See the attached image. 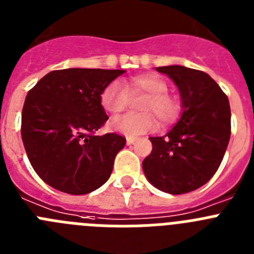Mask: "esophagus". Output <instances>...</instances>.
Returning a JSON list of instances; mask_svg holds the SVG:
<instances>
[{"label": "esophagus", "instance_id": "1", "mask_svg": "<svg viewBox=\"0 0 254 254\" xmlns=\"http://www.w3.org/2000/svg\"><path fill=\"white\" fill-rule=\"evenodd\" d=\"M136 141H137V138H136V137H131V136H128V137H127V145H132V143H134V142H136Z\"/></svg>", "mask_w": 254, "mask_h": 254}]
</instances>
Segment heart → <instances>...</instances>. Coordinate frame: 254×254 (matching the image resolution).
Wrapping results in <instances>:
<instances>
[{"mask_svg": "<svg viewBox=\"0 0 254 254\" xmlns=\"http://www.w3.org/2000/svg\"><path fill=\"white\" fill-rule=\"evenodd\" d=\"M168 91L169 86L164 78L145 73L129 78L125 85L118 81L108 84L100 94V104L108 113L117 116L127 108L129 96H145L138 105L140 114L118 117L109 125L113 131L136 137L155 129L156 121L161 126H168L178 118L181 104Z\"/></svg>", "mask_w": 254, "mask_h": 254, "instance_id": "heart-1", "label": "heart"}]
</instances>
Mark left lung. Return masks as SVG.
<instances>
[{"label": "left lung", "mask_w": 254, "mask_h": 254, "mask_svg": "<svg viewBox=\"0 0 254 254\" xmlns=\"http://www.w3.org/2000/svg\"><path fill=\"white\" fill-rule=\"evenodd\" d=\"M178 86L182 116L163 137H150L152 151L142 169L147 181L170 194L206 185L223 161L230 140V105L219 85L203 71L185 66L156 67Z\"/></svg>", "instance_id": "obj_1"}]
</instances>
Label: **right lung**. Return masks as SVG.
<instances>
[{
	"mask_svg": "<svg viewBox=\"0 0 254 254\" xmlns=\"http://www.w3.org/2000/svg\"><path fill=\"white\" fill-rule=\"evenodd\" d=\"M125 72L57 69L29 90L22 107L21 137L31 167L47 185L64 193L86 194L109 179L126 138L95 134L108 121L100 94Z\"/></svg>",
	"mask_w": 254,
	"mask_h": 254,
	"instance_id": "right-lung-1",
	"label": "right lung"
}]
</instances>
